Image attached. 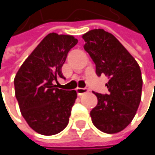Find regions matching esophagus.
<instances>
[{
  "instance_id": "esophagus-1",
  "label": "esophagus",
  "mask_w": 155,
  "mask_h": 155,
  "mask_svg": "<svg viewBox=\"0 0 155 155\" xmlns=\"http://www.w3.org/2000/svg\"><path fill=\"white\" fill-rule=\"evenodd\" d=\"M76 91H77L78 95L81 96V95H83V94L87 93L88 92V90L87 89H83V88H77L76 89Z\"/></svg>"
}]
</instances>
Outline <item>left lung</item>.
Wrapping results in <instances>:
<instances>
[{"mask_svg":"<svg viewBox=\"0 0 155 155\" xmlns=\"http://www.w3.org/2000/svg\"><path fill=\"white\" fill-rule=\"evenodd\" d=\"M84 49L96 65V74L107 75L108 94L93 92L98 104L91 111L93 125L107 134L125 129L133 120L141 101L143 79L139 65L125 47L104 29L82 35Z\"/></svg>","mask_w":155,"mask_h":155,"instance_id":"1","label":"left lung"}]
</instances>
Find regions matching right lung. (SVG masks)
Instances as JSON below:
<instances>
[{"instance_id":"1","label":"right lung","mask_w":155,"mask_h":155,"mask_svg":"<svg viewBox=\"0 0 155 155\" xmlns=\"http://www.w3.org/2000/svg\"><path fill=\"white\" fill-rule=\"evenodd\" d=\"M77 43L74 36L50 33L16 74L15 96L21 115L38 134L56 135L68 125L77 92L55 88L53 81L64 78L62 66Z\"/></svg>"}]
</instances>
